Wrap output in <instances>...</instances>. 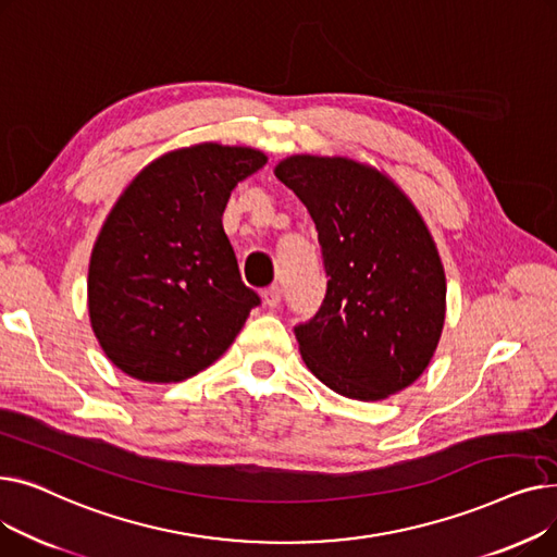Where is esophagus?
I'll list each match as a JSON object with an SVG mask.
<instances>
[{
  "label": "esophagus",
  "instance_id": "esophagus-1",
  "mask_svg": "<svg viewBox=\"0 0 557 557\" xmlns=\"http://www.w3.org/2000/svg\"><path fill=\"white\" fill-rule=\"evenodd\" d=\"M261 298H263V305H267L269 309H275L282 302V288L277 284H273V286H269L267 290H263Z\"/></svg>",
  "mask_w": 557,
  "mask_h": 557
}]
</instances>
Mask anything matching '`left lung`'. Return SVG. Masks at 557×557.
Instances as JSON below:
<instances>
[{
	"instance_id": "obj_1",
	"label": "left lung",
	"mask_w": 557,
	"mask_h": 557,
	"mask_svg": "<svg viewBox=\"0 0 557 557\" xmlns=\"http://www.w3.org/2000/svg\"><path fill=\"white\" fill-rule=\"evenodd\" d=\"M275 175L311 214L327 277L318 311L294 327L307 368L363 401L411 386L445 323V271L422 216L347 158L294 156Z\"/></svg>"
}]
</instances>
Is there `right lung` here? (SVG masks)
<instances>
[{
	"label": "right lung",
	"mask_w": 557,
	"mask_h": 557,
	"mask_svg": "<svg viewBox=\"0 0 557 557\" xmlns=\"http://www.w3.org/2000/svg\"><path fill=\"white\" fill-rule=\"evenodd\" d=\"M267 164L244 146L198 144L146 166L92 250L87 305L106 357L139 382H183L212 366L261 298L223 232L225 202Z\"/></svg>",
	"instance_id": "1"
}]
</instances>
